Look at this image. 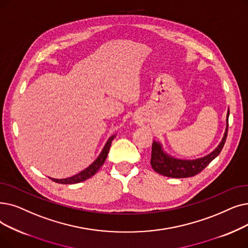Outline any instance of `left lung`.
I'll return each instance as SVG.
<instances>
[{"label": "left lung", "mask_w": 248, "mask_h": 248, "mask_svg": "<svg viewBox=\"0 0 248 248\" xmlns=\"http://www.w3.org/2000/svg\"><path fill=\"white\" fill-rule=\"evenodd\" d=\"M228 118L229 109L227 116H226V128L224 136L217 148L210 154L192 160L178 159L167 154L163 150L162 144L154 141L152 145V155H151V166H152L157 173L167 177L185 178L197 175L202 169L206 168L222 151L226 142V138H227Z\"/></svg>", "instance_id": "left-lung-1"}]
</instances>
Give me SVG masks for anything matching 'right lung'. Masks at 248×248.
Segmentation results:
<instances>
[{
  "label": "right lung",
  "instance_id": "obj_1",
  "mask_svg": "<svg viewBox=\"0 0 248 248\" xmlns=\"http://www.w3.org/2000/svg\"><path fill=\"white\" fill-rule=\"evenodd\" d=\"M115 138V135H112L109 137V139L107 140V142L105 143L102 151L100 152L99 156L96 158V160H94V162L92 164H90L87 168H85L84 170H82L81 172H79L78 174L73 175L72 177H68V178H62V179H57V178H50L52 181L58 182V184H62V185H74V184H79V182H82L86 179H88L90 177H92L96 172L99 170V168L103 165L104 161L107 157V154L109 152L110 149V145L112 140Z\"/></svg>",
  "mask_w": 248,
  "mask_h": 248
}]
</instances>
